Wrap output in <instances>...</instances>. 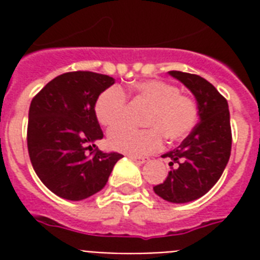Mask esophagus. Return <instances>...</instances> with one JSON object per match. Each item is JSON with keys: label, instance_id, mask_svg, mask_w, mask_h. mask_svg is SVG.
I'll list each match as a JSON object with an SVG mask.
<instances>
[{"label": "esophagus", "instance_id": "34e87169", "mask_svg": "<svg viewBox=\"0 0 260 260\" xmlns=\"http://www.w3.org/2000/svg\"><path fill=\"white\" fill-rule=\"evenodd\" d=\"M129 158L132 159V160H135V162H138V163L148 162V158H146V156H135V155H129Z\"/></svg>", "mask_w": 260, "mask_h": 260}]
</instances>
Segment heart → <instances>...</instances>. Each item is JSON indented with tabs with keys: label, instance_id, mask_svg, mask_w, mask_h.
Listing matches in <instances>:
<instances>
[{
	"label": "heart",
	"instance_id": "obj_1",
	"mask_svg": "<svg viewBox=\"0 0 260 260\" xmlns=\"http://www.w3.org/2000/svg\"><path fill=\"white\" fill-rule=\"evenodd\" d=\"M131 91L150 105L144 124L150 128L134 129L120 125L108 132V146L128 155L152 154L162 146L163 137L175 142L185 138L197 121V106L177 86L165 81L148 79L136 82ZM126 108L125 93L121 87L110 86L102 91L94 104V113L104 126H114L124 118Z\"/></svg>",
	"mask_w": 260,
	"mask_h": 260
}]
</instances>
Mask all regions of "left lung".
<instances>
[{
  "label": "left lung",
  "instance_id": "left-lung-1",
  "mask_svg": "<svg viewBox=\"0 0 260 260\" xmlns=\"http://www.w3.org/2000/svg\"><path fill=\"white\" fill-rule=\"evenodd\" d=\"M169 74L191 91L200 121L181 146L163 155L171 159V170L163 183L154 186V191L169 202L185 204L208 193L230 160V109L225 98L200 75L182 71H169Z\"/></svg>",
  "mask_w": 260,
  "mask_h": 260
}]
</instances>
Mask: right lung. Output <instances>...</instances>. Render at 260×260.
<instances>
[{"mask_svg": "<svg viewBox=\"0 0 260 260\" xmlns=\"http://www.w3.org/2000/svg\"><path fill=\"white\" fill-rule=\"evenodd\" d=\"M114 83L109 75L73 71L54 78L30 102L28 152L40 181L59 197L81 201L108 182L117 152H102L104 138L94 113L98 95Z\"/></svg>", "mask_w": 260, "mask_h": 260, "instance_id": "add662e5", "label": "right lung"}]
</instances>
